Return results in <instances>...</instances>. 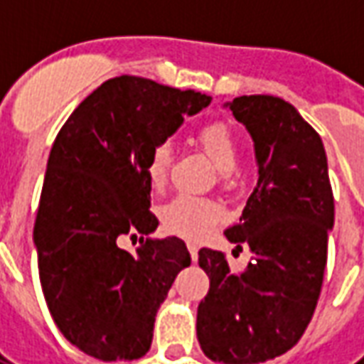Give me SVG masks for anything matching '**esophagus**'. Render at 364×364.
Wrapping results in <instances>:
<instances>
[{
    "label": "esophagus",
    "mask_w": 364,
    "mask_h": 364,
    "mask_svg": "<svg viewBox=\"0 0 364 364\" xmlns=\"http://www.w3.org/2000/svg\"><path fill=\"white\" fill-rule=\"evenodd\" d=\"M187 250H189V253H191V259L197 261L198 259V247H197V245L189 244V245H187Z\"/></svg>",
    "instance_id": "esophagus-1"
}]
</instances>
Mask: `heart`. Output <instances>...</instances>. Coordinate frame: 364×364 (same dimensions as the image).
Wrapping results in <instances>:
<instances>
[{"label": "heart", "mask_w": 364, "mask_h": 364, "mask_svg": "<svg viewBox=\"0 0 364 364\" xmlns=\"http://www.w3.org/2000/svg\"><path fill=\"white\" fill-rule=\"evenodd\" d=\"M198 144L210 156L214 164L222 171H232L237 164V140L232 128L226 122L214 120L208 122L197 132ZM171 164V146L167 142L156 144L148 154L146 173L151 185H159L166 179L167 169ZM220 218V208L205 200V198L181 195L173 198L161 210V222L171 234L185 237V240H200L205 237L214 224Z\"/></svg>", "instance_id": "b5f03b06"}]
</instances>
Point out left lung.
I'll return each mask as SVG.
<instances>
[{
  "label": "left lung",
  "mask_w": 364,
  "mask_h": 364,
  "mask_svg": "<svg viewBox=\"0 0 364 364\" xmlns=\"http://www.w3.org/2000/svg\"><path fill=\"white\" fill-rule=\"evenodd\" d=\"M250 132L257 185L237 226L224 234L252 261L232 273L222 252L200 250L210 289L197 310V337L220 364L274 359L312 320L333 228L328 156L318 132L287 101L244 95L224 103Z\"/></svg>",
  "instance_id": "1"
}]
</instances>
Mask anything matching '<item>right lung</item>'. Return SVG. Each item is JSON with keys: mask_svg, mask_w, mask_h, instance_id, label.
Returning a JSON list of instances; mask_svg holds the SVG:
<instances>
[{"mask_svg": "<svg viewBox=\"0 0 364 364\" xmlns=\"http://www.w3.org/2000/svg\"><path fill=\"white\" fill-rule=\"evenodd\" d=\"M210 103L198 91L120 75L85 97L54 140L35 222L44 298L60 331L99 360H134L151 345L154 321L191 255L158 228L150 208L148 154L187 114ZM140 233L136 254L120 235Z\"/></svg>", "mask_w": 364, "mask_h": 364, "instance_id": "right-lung-1", "label": "right lung"}]
</instances>
